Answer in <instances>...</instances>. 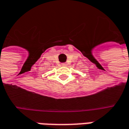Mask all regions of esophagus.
<instances>
[{"label":"esophagus","instance_id":"1","mask_svg":"<svg viewBox=\"0 0 129 129\" xmlns=\"http://www.w3.org/2000/svg\"><path fill=\"white\" fill-rule=\"evenodd\" d=\"M61 65H62V66H67V63H61Z\"/></svg>","mask_w":129,"mask_h":129}]
</instances>
